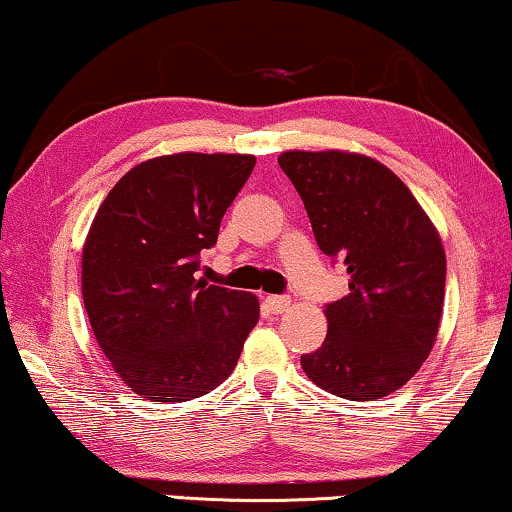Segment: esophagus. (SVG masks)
Wrapping results in <instances>:
<instances>
[{
    "mask_svg": "<svg viewBox=\"0 0 512 512\" xmlns=\"http://www.w3.org/2000/svg\"><path fill=\"white\" fill-rule=\"evenodd\" d=\"M266 308H269L271 313H285L287 308H290V297H278V294H269V297L264 299Z\"/></svg>",
    "mask_w": 512,
    "mask_h": 512,
    "instance_id": "esophagus-1",
    "label": "esophagus"
}]
</instances>
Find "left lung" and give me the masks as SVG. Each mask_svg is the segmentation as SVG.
Segmentation results:
<instances>
[{"mask_svg":"<svg viewBox=\"0 0 512 512\" xmlns=\"http://www.w3.org/2000/svg\"><path fill=\"white\" fill-rule=\"evenodd\" d=\"M320 250L343 259L348 297L325 308L327 338L301 357L315 385L350 401L401 390L434 348L443 315L445 250L406 183L369 155L285 150Z\"/></svg>","mask_w":512,"mask_h":512,"instance_id":"1","label":"left lung"}]
</instances>
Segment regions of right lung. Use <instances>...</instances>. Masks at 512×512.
Wrapping results in <instances>:
<instances>
[{
  "label": "right lung",
  "instance_id": "obj_1",
  "mask_svg": "<svg viewBox=\"0 0 512 512\" xmlns=\"http://www.w3.org/2000/svg\"><path fill=\"white\" fill-rule=\"evenodd\" d=\"M255 155L174 153L129 169L92 220L81 287L113 371L148 401L204 397L232 376L259 320L253 292L194 278Z\"/></svg>",
  "mask_w": 512,
  "mask_h": 512
}]
</instances>
